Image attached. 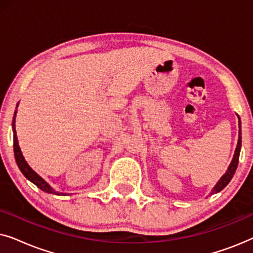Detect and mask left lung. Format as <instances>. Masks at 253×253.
I'll return each mask as SVG.
<instances>
[{
    "mask_svg": "<svg viewBox=\"0 0 253 253\" xmlns=\"http://www.w3.org/2000/svg\"><path fill=\"white\" fill-rule=\"evenodd\" d=\"M238 117V127H240V131H238V140H237V146H236V150H235V153H234V157H233V160H231L229 167H228L227 171L224 172L222 175V177H221L219 181L215 185H214V188L212 189V191H211L210 195H214V193H217L220 192L221 190L226 188L228 185V183L231 181V178H233V176L235 174V171H236L237 169V166H238V159H240V152H241V146H242V132H241V119L240 116Z\"/></svg>",
    "mask_w": 253,
    "mask_h": 253,
    "instance_id": "1",
    "label": "left lung"
}]
</instances>
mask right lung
Masks as SVG:
<instances>
[{
    "label": "right lung",
    "instance_id": "1",
    "mask_svg": "<svg viewBox=\"0 0 253 253\" xmlns=\"http://www.w3.org/2000/svg\"><path fill=\"white\" fill-rule=\"evenodd\" d=\"M19 102L17 103V107H18ZM16 107V108H17ZM16 114H17V110H15V114H13V119H12V132H13V153H15V159H16V162H17V166H18V168L20 169V171L23 172V175L25 176V177L29 179L33 183V184H36L38 188L40 190H42V191L47 192V193H50V195H57V196H65L67 193H63V192H58L56 190H54L51 186L48 184V183L44 181V179L41 177L40 175H38L36 171L33 170L32 168L30 167L29 164H27L25 159L23 157V153L22 151H20V147L18 145V139H17V133H16V126H15V122H16Z\"/></svg>",
    "mask_w": 253,
    "mask_h": 253
}]
</instances>
